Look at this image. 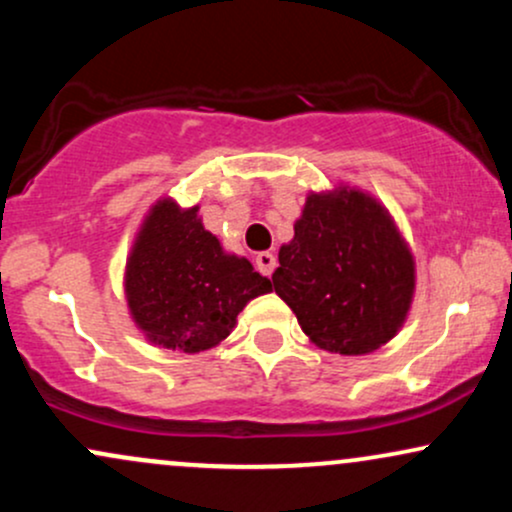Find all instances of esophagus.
Segmentation results:
<instances>
[{
  "label": "esophagus",
  "mask_w": 512,
  "mask_h": 512,
  "mask_svg": "<svg viewBox=\"0 0 512 512\" xmlns=\"http://www.w3.org/2000/svg\"><path fill=\"white\" fill-rule=\"evenodd\" d=\"M255 264H257V269H260L264 276H272L274 267H276V257L272 255V252H257Z\"/></svg>",
  "instance_id": "34e87169"
}]
</instances>
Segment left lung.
<instances>
[{"instance_id":"8db88e82","label":"left lung","mask_w":512,"mask_h":512,"mask_svg":"<svg viewBox=\"0 0 512 512\" xmlns=\"http://www.w3.org/2000/svg\"><path fill=\"white\" fill-rule=\"evenodd\" d=\"M274 291L320 349L358 356L395 337L414 296V260L373 197L310 195L281 245Z\"/></svg>"}]
</instances>
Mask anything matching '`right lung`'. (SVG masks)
Returning a JSON list of instances; mask_svg holds the SVG:
<instances>
[{
  "label": "right lung",
  "mask_w": 512,
  "mask_h": 512,
  "mask_svg": "<svg viewBox=\"0 0 512 512\" xmlns=\"http://www.w3.org/2000/svg\"><path fill=\"white\" fill-rule=\"evenodd\" d=\"M197 211L170 199L158 202L139 231L125 276L134 322L154 344L185 354L226 339L250 298L272 291V281L245 257L223 252Z\"/></svg>",
  "instance_id": "right-lung-1"
}]
</instances>
